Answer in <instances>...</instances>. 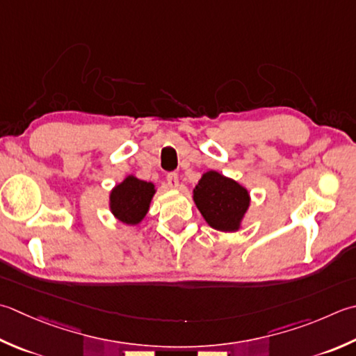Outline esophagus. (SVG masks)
<instances>
[{
	"label": "esophagus",
	"mask_w": 356,
	"mask_h": 356,
	"mask_svg": "<svg viewBox=\"0 0 356 356\" xmlns=\"http://www.w3.org/2000/svg\"><path fill=\"white\" fill-rule=\"evenodd\" d=\"M166 184H168L171 188H177L179 185V176L176 172H170L166 174Z\"/></svg>",
	"instance_id": "1"
}]
</instances>
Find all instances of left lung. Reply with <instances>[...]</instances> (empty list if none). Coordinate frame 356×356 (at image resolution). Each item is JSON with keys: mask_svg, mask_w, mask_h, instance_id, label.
Returning a JSON list of instances; mask_svg holds the SVG:
<instances>
[{"mask_svg": "<svg viewBox=\"0 0 356 356\" xmlns=\"http://www.w3.org/2000/svg\"><path fill=\"white\" fill-rule=\"evenodd\" d=\"M194 202L208 225L220 232H236L250 205V197L238 182L208 171L194 188Z\"/></svg>", "mask_w": 356, "mask_h": 356, "instance_id": "1", "label": "left lung"}]
</instances>
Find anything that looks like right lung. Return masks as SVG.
<instances>
[{"instance_id": "1", "label": "right lung", "mask_w": 356, "mask_h": 356, "mask_svg": "<svg viewBox=\"0 0 356 356\" xmlns=\"http://www.w3.org/2000/svg\"><path fill=\"white\" fill-rule=\"evenodd\" d=\"M154 193V185L129 176L111 193V211L118 220L136 225L145 218Z\"/></svg>"}]
</instances>
